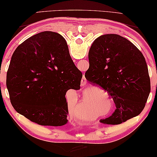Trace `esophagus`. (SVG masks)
I'll return each mask as SVG.
<instances>
[{
	"label": "esophagus",
	"mask_w": 157,
	"mask_h": 157,
	"mask_svg": "<svg viewBox=\"0 0 157 157\" xmlns=\"http://www.w3.org/2000/svg\"><path fill=\"white\" fill-rule=\"evenodd\" d=\"M86 84V79L85 77H83L82 80H81V86H85Z\"/></svg>",
	"instance_id": "1"
}]
</instances>
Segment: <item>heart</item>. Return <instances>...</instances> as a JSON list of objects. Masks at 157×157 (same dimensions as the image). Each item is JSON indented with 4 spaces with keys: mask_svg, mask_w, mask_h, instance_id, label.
<instances>
[{
    "mask_svg": "<svg viewBox=\"0 0 157 157\" xmlns=\"http://www.w3.org/2000/svg\"><path fill=\"white\" fill-rule=\"evenodd\" d=\"M100 91V93H101V94H103V91H102V90H99ZM87 103H88V102L86 101H86H81V108H83L84 106H86V105H87Z\"/></svg>",
    "mask_w": 157,
    "mask_h": 157,
    "instance_id": "obj_1",
    "label": "heart"
}]
</instances>
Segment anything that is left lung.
<instances>
[{
  "label": "left lung",
  "mask_w": 157,
  "mask_h": 157,
  "mask_svg": "<svg viewBox=\"0 0 157 157\" xmlns=\"http://www.w3.org/2000/svg\"><path fill=\"white\" fill-rule=\"evenodd\" d=\"M88 59L86 78L108 92L116 106L113 115L101 122L118 124L140 115L151 84L146 61L137 47L116 34L103 35L94 40Z\"/></svg>",
  "instance_id": "8db88e82"
}]
</instances>
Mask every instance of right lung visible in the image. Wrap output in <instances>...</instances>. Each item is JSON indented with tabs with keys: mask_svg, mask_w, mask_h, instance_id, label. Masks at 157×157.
<instances>
[{
	"mask_svg": "<svg viewBox=\"0 0 157 157\" xmlns=\"http://www.w3.org/2000/svg\"><path fill=\"white\" fill-rule=\"evenodd\" d=\"M83 74L70 56L64 38L51 31L32 36L15 49L7 72L11 104L40 125L68 122V90L80 89Z\"/></svg>",
	"mask_w": 157,
	"mask_h": 157,
	"instance_id": "add662e5",
	"label": "right lung"
}]
</instances>
